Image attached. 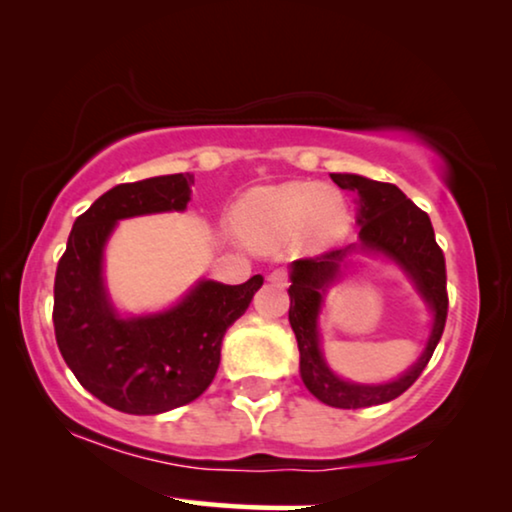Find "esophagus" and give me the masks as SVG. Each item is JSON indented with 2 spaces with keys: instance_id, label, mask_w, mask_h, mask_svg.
<instances>
[{
  "instance_id": "esophagus-1",
  "label": "esophagus",
  "mask_w": 512,
  "mask_h": 512,
  "mask_svg": "<svg viewBox=\"0 0 512 512\" xmlns=\"http://www.w3.org/2000/svg\"><path fill=\"white\" fill-rule=\"evenodd\" d=\"M268 282H272V284H279V286H286V282H289V275H286V270H272L270 275H268Z\"/></svg>"
}]
</instances>
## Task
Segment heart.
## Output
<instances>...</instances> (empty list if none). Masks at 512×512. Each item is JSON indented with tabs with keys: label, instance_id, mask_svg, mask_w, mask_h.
I'll return each instance as SVG.
<instances>
[{
	"label": "heart",
	"instance_id": "obj_1",
	"mask_svg": "<svg viewBox=\"0 0 512 512\" xmlns=\"http://www.w3.org/2000/svg\"><path fill=\"white\" fill-rule=\"evenodd\" d=\"M235 216L244 240L265 251L282 249L293 237L328 242L349 221L345 198L310 181L254 188L240 200Z\"/></svg>",
	"mask_w": 512,
	"mask_h": 512
}]
</instances>
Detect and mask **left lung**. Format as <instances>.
<instances>
[{
  "label": "left lung",
  "instance_id": "obj_1",
  "mask_svg": "<svg viewBox=\"0 0 512 512\" xmlns=\"http://www.w3.org/2000/svg\"><path fill=\"white\" fill-rule=\"evenodd\" d=\"M331 179L340 188L356 195L359 242L291 263L289 321L298 340L300 377L310 394L331 408L356 410L394 401L405 389L412 387V382L422 375L429 363L447 319L445 256L436 244L429 214L405 198L401 188L366 179L361 174H331ZM356 250L384 255L396 262L434 314L432 333L423 356L401 378L391 383L359 385L342 381L332 373L320 352L318 314L323 309L325 291L339 278L346 256Z\"/></svg>",
  "mask_w": 512,
  "mask_h": 512
}]
</instances>
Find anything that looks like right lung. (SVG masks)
I'll use <instances>...</instances> for the list:
<instances>
[{"mask_svg":"<svg viewBox=\"0 0 512 512\" xmlns=\"http://www.w3.org/2000/svg\"><path fill=\"white\" fill-rule=\"evenodd\" d=\"M193 174L118 184L74 221L55 272L53 326L62 359L83 389L128 415H160L212 384L228 326L247 312L263 277L230 286L200 279L163 312L123 317L104 284V247L132 216L184 212Z\"/></svg>","mask_w":512,"mask_h":512,"instance_id":"right-lung-1","label":"right lung"}]
</instances>
